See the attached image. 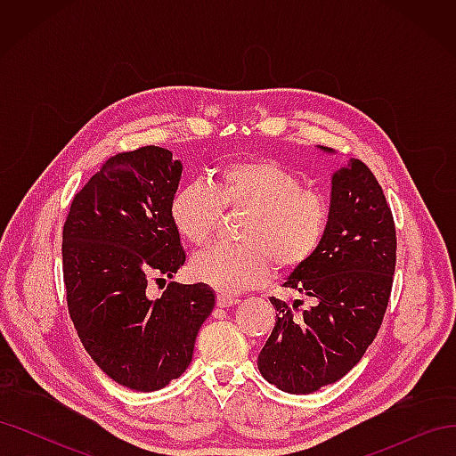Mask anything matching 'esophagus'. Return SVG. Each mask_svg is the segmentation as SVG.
Masks as SVG:
<instances>
[{"instance_id":"obj_1","label":"esophagus","mask_w":456,"mask_h":456,"mask_svg":"<svg viewBox=\"0 0 456 456\" xmlns=\"http://www.w3.org/2000/svg\"><path fill=\"white\" fill-rule=\"evenodd\" d=\"M238 298L236 297H230V295H218L216 297V306L218 308H230L233 305H238Z\"/></svg>"}]
</instances>
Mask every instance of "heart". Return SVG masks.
Instances as JSON below:
<instances>
[{
	"label": "heart",
	"mask_w": 456,
	"mask_h": 456,
	"mask_svg": "<svg viewBox=\"0 0 456 456\" xmlns=\"http://www.w3.org/2000/svg\"><path fill=\"white\" fill-rule=\"evenodd\" d=\"M223 211H245L238 247L198 253L190 272L218 293H240L280 270L305 266L320 251L330 223L329 200L302 188L298 175L270 158L232 159L216 167L209 186L186 183L169 201L171 223L191 245L213 238Z\"/></svg>",
	"instance_id": "b5f03b06"
}]
</instances>
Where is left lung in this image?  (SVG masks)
Segmentation results:
<instances>
[{
  "instance_id": "1",
  "label": "left lung",
  "mask_w": 456,
  "mask_h": 456,
  "mask_svg": "<svg viewBox=\"0 0 456 456\" xmlns=\"http://www.w3.org/2000/svg\"><path fill=\"white\" fill-rule=\"evenodd\" d=\"M323 151H333L320 146ZM330 223L312 260L283 287L312 297L298 310L270 298L275 325L258 354V370L289 394H312L340 380L375 340L395 272L394 216L375 175L360 159L333 173Z\"/></svg>"
}]
</instances>
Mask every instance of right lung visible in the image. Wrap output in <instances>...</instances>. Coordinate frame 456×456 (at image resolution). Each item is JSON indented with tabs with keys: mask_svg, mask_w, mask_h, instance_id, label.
Returning a JSON list of instances; mask_svg holds the SVG:
<instances>
[{
	"mask_svg": "<svg viewBox=\"0 0 456 456\" xmlns=\"http://www.w3.org/2000/svg\"><path fill=\"white\" fill-rule=\"evenodd\" d=\"M183 163L169 150L142 146L110 158L72 200L62 230L68 312L93 362L136 392L178 379L198 330L215 308L205 283L171 281L150 298V280L184 265L169 201Z\"/></svg>",
	"mask_w": 456,
	"mask_h": 456,
	"instance_id": "1",
	"label": "right lung"
}]
</instances>
